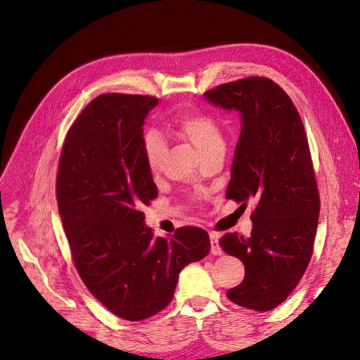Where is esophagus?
<instances>
[{
    "label": "esophagus",
    "mask_w": 360,
    "mask_h": 360,
    "mask_svg": "<svg viewBox=\"0 0 360 360\" xmlns=\"http://www.w3.org/2000/svg\"><path fill=\"white\" fill-rule=\"evenodd\" d=\"M219 238L220 235L216 232H210V242H212V254L213 255H220L221 254V248L219 245Z\"/></svg>",
    "instance_id": "34e87169"
}]
</instances>
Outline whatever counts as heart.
<instances>
[{
    "label": "heart",
    "mask_w": 360,
    "mask_h": 360,
    "mask_svg": "<svg viewBox=\"0 0 360 360\" xmlns=\"http://www.w3.org/2000/svg\"><path fill=\"white\" fill-rule=\"evenodd\" d=\"M170 127L179 136L190 141L201 156L224 148V140L217 122L202 112H181L170 120ZM167 151L166 143L158 131L146 129L143 134V153L151 172L160 167Z\"/></svg>",
    "instance_id": "1"
}]
</instances>
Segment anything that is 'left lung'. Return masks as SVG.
Instances as JSON below:
<instances>
[{"mask_svg":"<svg viewBox=\"0 0 360 360\" xmlns=\"http://www.w3.org/2000/svg\"><path fill=\"white\" fill-rule=\"evenodd\" d=\"M204 98L240 120L226 198L257 202L251 235L226 233L219 242L245 266L242 283L226 295L267 312L293 292L312 255L319 195L305 128L285 90L266 77L226 83Z\"/></svg>","mask_w":360,"mask_h":360,"instance_id":"obj_1","label":"left lung"}]
</instances>
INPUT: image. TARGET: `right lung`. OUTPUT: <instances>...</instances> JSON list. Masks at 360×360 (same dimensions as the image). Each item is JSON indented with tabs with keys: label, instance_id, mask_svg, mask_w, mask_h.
Returning <instances> with one entry per match:
<instances>
[{
	"label": "right lung",
	"instance_id": "1",
	"mask_svg": "<svg viewBox=\"0 0 360 360\" xmlns=\"http://www.w3.org/2000/svg\"><path fill=\"white\" fill-rule=\"evenodd\" d=\"M159 101L108 93L71 125L56 176V200L82 280L103 307L128 321L165 309L178 276L210 252L209 233L194 226L155 238L143 205L158 186L143 153V125Z\"/></svg>",
	"mask_w": 360,
	"mask_h": 360
}]
</instances>
